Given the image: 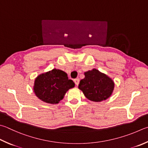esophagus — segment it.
Segmentation results:
<instances>
[{"label": "esophagus", "instance_id": "esophagus-1", "mask_svg": "<svg viewBox=\"0 0 148 148\" xmlns=\"http://www.w3.org/2000/svg\"><path fill=\"white\" fill-rule=\"evenodd\" d=\"M74 83H75V84H76V85H79V79L77 78V79H75L74 80Z\"/></svg>", "mask_w": 148, "mask_h": 148}]
</instances>
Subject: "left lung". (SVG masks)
<instances>
[{"label": "left lung", "instance_id": "8db88e82", "mask_svg": "<svg viewBox=\"0 0 148 148\" xmlns=\"http://www.w3.org/2000/svg\"><path fill=\"white\" fill-rule=\"evenodd\" d=\"M84 74L85 78L80 81L78 88L87 99L98 102L111 96L114 87L111 78L96 69L85 72Z\"/></svg>", "mask_w": 148, "mask_h": 148}]
</instances>
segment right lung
Instances as JSON below:
<instances>
[{"instance_id":"1","label":"right lung","mask_w":148,"mask_h":148,"mask_svg":"<svg viewBox=\"0 0 148 148\" xmlns=\"http://www.w3.org/2000/svg\"><path fill=\"white\" fill-rule=\"evenodd\" d=\"M75 86L67 74L53 69L46 73L39 75L35 79L34 91L37 98L48 103H58L70 88Z\"/></svg>"}]
</instances>
